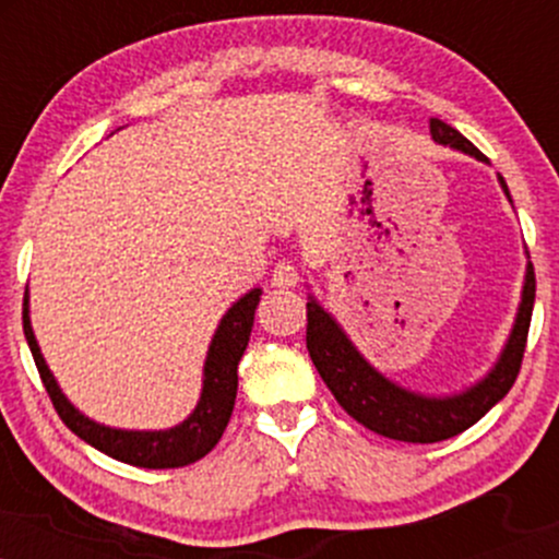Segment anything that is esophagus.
<instances>
[{
  "label": "esophagus",
  "mask_w": 559,
  "mask_h": 559,
  "mask_svg": "<svg viewBox=\"0 0 559 559\" xmlns=\"http://www.w3.org/2000/svg\"><path fill=\"white\" fill-rule=\"evenodd\" d=\"M299 284V271L292 262H278L273 271V286L278 288H294Z\"/></svg>",
  "instance_id": "esophagus-1"
}]
</instances>
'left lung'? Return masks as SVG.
I'll use <instances>...</instances> for the list:
<instances>
[{"instance_id": "left-lung-1", "label": "left lung", "mask_w": 559, "mask_h": 559, "mask_svg": "<svg viewBox=\"0 0 559 559\" xmlns=\"http://www.w3.org/2000/svg\"><path fill=\"white\" fill-rule=\"evenodd\" d=\"M431 136L436 144L452 146V150L465 152L480 163H489L463 133L454 131L444 120L431 118ZM497 178L507 199H510L504 178ZM534 299L536 275L534 265L528 262L515 325H512L502 355L480 381L449 396H426L420 391H409L389 381L381 370H376L365 360L360 349L352 344V338L336 323V318L312 294L307 297V352H310L325 386L357 423H362L373 433L386 436V439L407 441V444H433V441L452 439V436L467 431L512 389L518 373H521Z\"/></svg>"}]
</instances>
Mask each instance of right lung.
<instances>
[{
  "mask_svg": "<svg viewBox=\"0 0 559 559\" xmlns=\"http://www.w3.org/2000/svg\"><path fill=\"white\" fill-rule=\"evenodd\" d=\"M260 294L262 288L247 292L221 318L213 342H210L207 360H204L202 394H199L194 413L183 423H178V426L165 428V431H126V428L102 426V423L86 418L79 407L70 404L68 396L62 394V389L57 386L52 370L47 368V360H44L41 349H38L34 329H31L28 288H25L23 297V333L57 415H60L62 423L79 439L92 444L94 449H99V452H105L107 457L120 460V463L128 465L150 467V471L183 467L202 460L221 441L223 431H226L230 413H234L236 389H239V373L236 370H239V360L249 344Z\"/></svg>",
  "mask_w": 559,
  "mask_h": 559,
  "instance_id": "add662e5",
  "label": "right lung"
}]
</instances>
